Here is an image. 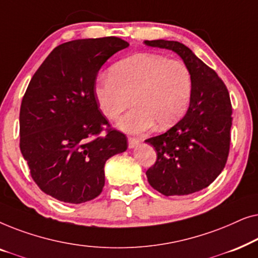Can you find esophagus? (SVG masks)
<instances>
[{
    "label": "esophagus",
    "mask_w": 258,
    "mask_h": 258,
    "mask_svg": "<svg viewBox=\"0 0 258 258\" xmlns=\"http://www.w3.org/2000/svg\"><path fill=\"white\" fill-rule=\"evenodd\" d=\"M139 146V141L135 140V139H132V137H129L128 139V147L130 149H133V148H136Z\"/></svg>",
    "instance_id": "34e87169"
}]
</instances>
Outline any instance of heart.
Segmentation results:
<instances>
[{
    "instance_id": "heart-1",
    "label": "heart",
    "mask_w": 258,
    "mask_h": 258,
    "mask_svg": "<svg viewBox=\"0 0 258 258\" xmlns=\"http://www.w3.org/2000/svg\"><path fill=\"white\" fill-rule=\"evenodd\" d=\"M95 97L102 114L115 119L134 108L117 125L129 134H142L155 123L165 129L182 118L192 94V77L184 63L156 54H136L111 68L95 84Z\"/></svg>"
}]
</instances>
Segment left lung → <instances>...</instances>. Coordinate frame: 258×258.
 Returning a JSON list of instances; mask_svg holds the SVG:
<instances>
[{
	"label": "left lung",
	"mask_w": 258,
	"mask_h": 258,
	"mask_svg": "<svg viewBox=\"0 0 258 258\" xmlns=\"http://www.w3.org/2000/svg\"><path fill=\"white\" fill-rule=\"evenodd\" d=\"M144 43L176 52L192 77L184 117L162 135L146 140L157 151L156 162L146 172L148 182L164 196L200 191L216 179L227 163L232 119L228 89L184 44L165 40Z\"/></svg>",
	"instance_id": "left-lung-1"
}]
</instances>
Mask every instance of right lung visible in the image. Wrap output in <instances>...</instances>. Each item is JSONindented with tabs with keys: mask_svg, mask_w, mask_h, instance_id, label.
I'll return each mask as SVG.
<instances>
[{
	"mask_svg": "<svg viewBox=\"0 0 258 258\" xmlns=\"http://www.w3.org/2000/svg\"><path fill=\"white\" fill-rule=\"evenodd\" d=\"M118 37L59 44L30 80L20 110V149L42 191L66 203L94 200L104 186L108 158L128 148L124 134L108 129L98 109L95 81L115 52Z\"/></svg>",
	"mask_w": 258,
	"mask_h": 258,
	"instance_id": "right-lung-1",
	"label": "right lung"
}]
</instances>
